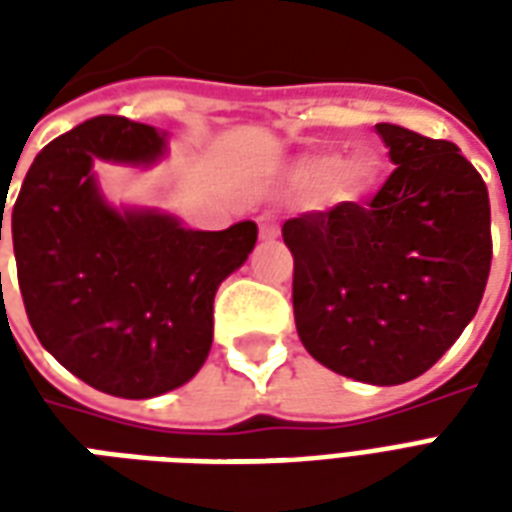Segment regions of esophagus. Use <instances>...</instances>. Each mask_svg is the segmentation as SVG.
I'll use <instances>...</instances> for the list:
<instances>
[{"label": "esophagus", "instance_id": "obj_1", "mask_svg": "<svg viewBox=\"0 0 512 512\" xmlns=\"http://www.w3.org/2000/svg\"><path fill=\"white\" fill-rule=\"evenodd\" d=\"M257 224H260V238H263V241H274L279 235V222L274 213H263V216L257 219Z\"/></svg>", "mask_w": 512, "mask_h": 512}]
</instances>
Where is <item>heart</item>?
Instances as JSON below:
<instances>
[{"mask_svg":"<svg viewBox=\"0 0 512 512\" xmlns=\"http://www.w3.org/2000/svg\"><path fill=\"white\" fill-rule=\"evenodd\" d=\"M296 175L310 189H326L329 183H334L345 197H359L376 183L378 164L373 158H354L351 164L343 167V158L334 153H323V156L307 158Z\"/></svg>","mask_w":512,"mask_h":512,"instance_id":"obj_1","label":"heart"}]
</instances>
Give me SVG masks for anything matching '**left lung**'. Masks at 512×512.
Segmentation results:
<instances>
[{"label": "left lung", "mask_w": 512, "mask_h": 512, "mask_svg": "<svg viewBox=\"0 0 512 512\" xmlns=\"http://www.w3.org/2000/svg\"><path fill=\"white\" fill-rule=\"evenodd\" d=\"M376 131L395 172L367 205L340 202L282 224L293 315L312 359L395 386L439 362L483 299L491 202L458 145L392 123Z\"/></svg>", "instance_id": "left-lung-1"}]
</instances>
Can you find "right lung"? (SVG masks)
Returning <instances> with one entry per match:
<instances>
[{"instance_id":"1","label":"right lung","mask_w":512,"mask_h":512,"mask_svg":"<svg viewBox=\"0 0 512 512\" xmlns=\"http://www.w3.org/2000/svg\"><path fill=\"white\" fill-rule=\"evenodd\" d=\"M161 153L153 126L84 120L35 156L10 216L18 288L40 345L84 384L128 400L197 376L213 343V296L257 241L255 222L186 230L101 197L95 158L150 164Z\"/></svg>"}]
</instances>
